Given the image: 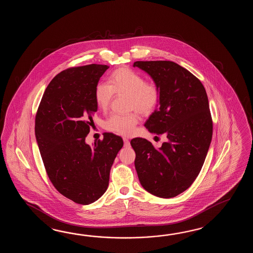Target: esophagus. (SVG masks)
<instances>
[{"label": "esophagus", "mask_w": 253, "mask_h": 253, "mask_svg": "<svg viewBox=\"0 0 253 253\" xmlns=\"http://www.w3.org/2000/svg\"><path fill=\"white\" fill-rule=\"evenodd\" d=\"M123 140H124L125 146H126V147H128L129 145H130V142H129V140L127 139V138H126V137H124Z\"/></svg>", "instance_id": "1"}]
</instances>
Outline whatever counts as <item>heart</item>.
<instances>
[{
    "label": "heart",
    "instance_id": "obj_1",
    "mask_svg": "<svg viewBox=\"0 0 253 253\" xmlns=\"http://www.w3.org/2000/svg\"><path fill=\"white\" fill-rule=\"evenodd\" d=\"M108 84L99 83L95 89L97 106L107 110L115 95L127 96L128 110H137L148 115L156 109L160 100V89L154 82L145 81L144 76L128 68H119L108 76ZM138 114L111 115L106 121V129L116 134L127 136L133 134L138 123Z\"/></svg>",
    "mask_w": 253,
    "mask_h": 253
}]
</instances>
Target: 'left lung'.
Instances as JSON below:
<instances>
[{"label": "left lung", "mask_w": 253, "mask_h": 253, "mask_svg": "<svg viewBox=\"0 0 253 253\" xmlns=\"http://www.w3.org/2000/svg\"><path fill=\"white\" fill-rule=\"evenodd\" d=\"M160 89L158 107L146 120L151 133L167 135L156 148L145 138L130 144L140 183L150 194L172 198L192 185L205 163L212 136L208 97L190 71L168 60L135 61Z\"/></svg>", "instance_id": "left-lung-1"}]
</instances>
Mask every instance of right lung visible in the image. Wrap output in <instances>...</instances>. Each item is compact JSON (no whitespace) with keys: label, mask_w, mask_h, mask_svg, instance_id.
I'll return each mask as SVG.
<instances>
[{"label":"right lung","mask_w":253,"mask_h":253,"mask_svg":"<svg viewBox=\"0 0 253 253\" xmlns=\"http://www.w3.org/2000/svg\"><path fill=\"white\" fill-rule=\"evenodd\" d=\"M108 68L90 64L61 71L49 82L35 118V136L50 182L80 205H90L105 194L124 144L112 133L92 146L85 142L97 110L95 89Z\"/></svg>","instance_id":"obj_1"}]
</instances>
